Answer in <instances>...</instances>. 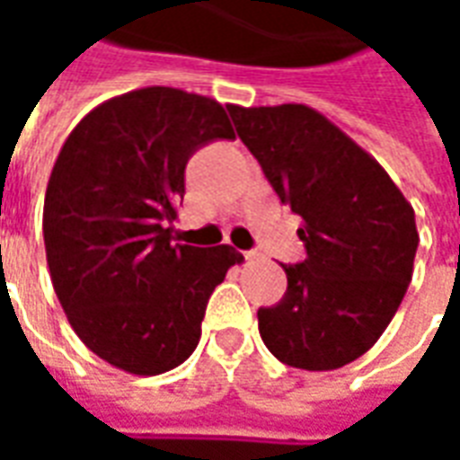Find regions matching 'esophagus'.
Masks as SVG:
<instances>
[{
  "label": "esophagus",
  "instance_id": "obj_1",
  "mask_svg": "<svg viewBox=\"0 0 460 460\" xmlns=\"http://www.w3.org/2000/svg\"><path fill=\"white\" fill-rule=\"evenodd\" d=\"M246 261H249V263H259V261H263V256H261L259 251H249V253H246Z\"/></svg>",
  "mask_w": 460,
  "mask_h": 460
}]
</instances>
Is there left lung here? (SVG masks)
I'll list each match as a JSON object with an SVG mask.
<instances>
[{"mask_svg":"<svg viewBox=\"0 0 460 460\" xmlns=\"http://www.w3.org/2000/svg\"><path fill=\"white\" fill-rule=\"evenodd\" d=\"M226 108L280 201L303 219L308 253L283 266L288 290L259 310L261 338L283 365H349L379 340L411 283L414 209L385 167L315 108Z\"/></svg>","mask_w":460,"mask_h":460,"instance_id":"left-lung-1","label":"left lung"}]
</instances>
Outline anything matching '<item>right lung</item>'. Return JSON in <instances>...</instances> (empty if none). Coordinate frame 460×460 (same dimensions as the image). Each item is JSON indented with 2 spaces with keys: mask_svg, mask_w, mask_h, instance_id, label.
Listing matches in <instances>:
<instances>
[{
  "mask_svg": "<svg viewBox=\"0 0 460 460\" xmlns=\"http://www.w3.org/2000/svg\"><path fill=\"white\" fill-rule=\"evenodd\" d=\"M234 137L214 98L150 85L105 101L66 137L46 184L44 243L58 303L91 352L128 375L180 367L209 296L243 261L172 241L191 152Z\"/></svg>",
  "mask_w": 460,
  "mask_h": 460,
  "instance_id": "right-lung-1",
  "label": "right lung"
}]
</instances>
